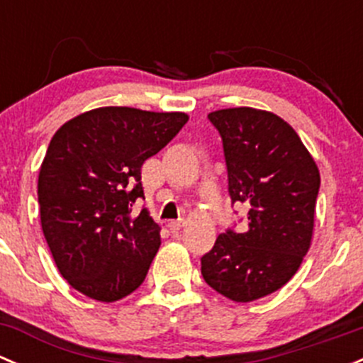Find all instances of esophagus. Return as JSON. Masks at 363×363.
<instances>
[{
	"label": "esophagus",
	"instance_id": "1",
	"mask_svg": "<svg viewBox=\"0 0 363 363\" xmlns=\"http://www.w3.org/2000/svg\"><path fill=\"white\" fill-rule=\"evenodd\" d=\"M167 226H168V230H170L172 233H177L179 230H181L182 226H184V223H182V221H170Z\"/></svg>",
	"mask_w": 363,
	"mask_h": 363
}]
</instances>
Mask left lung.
Listing matches in <instances>:
<instances>
[{"mask_svg":"<svg viewBox=\"0 0 363 363\" xmlns=\"http://www.w3.org/2000/svg\"><path fill=\"white\" fill-rule=\"evenodd\" d=\"M223 138L232 202L250 205L242 233L228 230L202 256L205 283L233 302L283 288L311 247L320 170L284 119L252 107L208 113Z\"/></svg>","mask_w":363,"mask_h":363,"instance_id":"8db88e82","label":"left lung"}]
</instances>
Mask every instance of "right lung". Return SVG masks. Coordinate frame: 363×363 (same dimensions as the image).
Instances as JSON below:
<instances>
[{
    "label": "right lung",
    "mask_w": 363,
    "mask_h": 363,
    "mask_svg": "<svg viewBox=\"0 0 363 363\" xmlns=\"http://www.w3.org/2000/svg\"><path fill=\"white\" fill-rule=\"evenodd\" d=\"M184 112L100 107L54 133L38 174L40 221L61 276L98 302L144 283L160 250V225L131 212L144 199L140 168L188 123Z\"/></svg>",
    "instance_id": "1"
}]
</instances>
